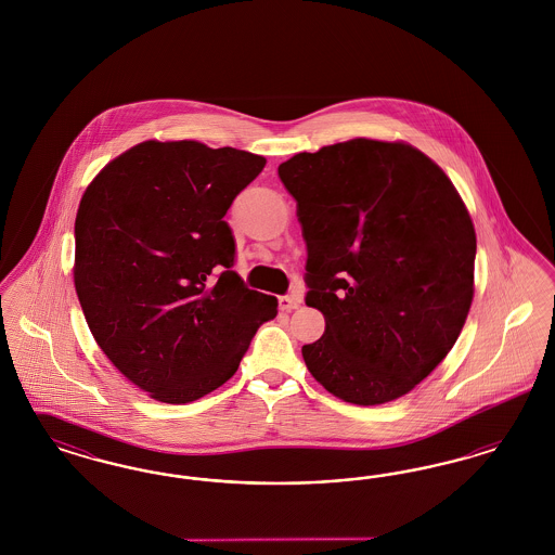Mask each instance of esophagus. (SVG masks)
Here are the masks:
<instances>
[{
  "label": "esophagus",
  "mask_w": 555,
  "mask_h": 555,
  "mask_svg": "<svg viewBox=\"0 0 555 555\" xmlns=\"http://www.w3.org/2000/svg\"><path fill=\"white\" fill-rule=\"evenodd\" d=\"M279 308L283 312H291V310L299 308V297H295V295H281L279 297Z\"/></svg>",
  "instance_id": "esophagus-1"
}]
</instances>
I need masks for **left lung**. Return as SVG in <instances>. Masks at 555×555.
<instances>
[{
    "label": "left lung",
    "mask_w": 555,
    "mask_h": 555,
    "mask_svg": "<svg viewBox=\"0 0 555 555\" xmlns=\"http://www.w3.org/2000/svg\"><path fill=\"white\" fill-rule=\"evenodd\" d=\"M308 247L301 356L356 405L410 393L455 344L475 295L476 235L446 172L405 143L351 139L279 166Z\"/></svg>",
    "instance_id": "1"
}]
</instances>
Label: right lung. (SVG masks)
<instances>
[{
    "label": "right lung",
    "instance_id": "add662e5",
    "mask_svg": "<svg viewBox=\"0 0 555 555\" xmlns=\"http://www.w3.org/2000/svg\"><path fill=\"white\" fill-rule=\"evenodd\" d=\"M266 159L197 141H145L87 186L75 287L102 351L139 389L189 403L224 385L276 297L247 289L224 220Z\"/></svg>",
    "mask_w": 555,
    "mask_h": 555
}]
</instances>
